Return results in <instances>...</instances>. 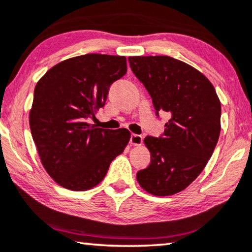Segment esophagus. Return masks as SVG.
<instances>
[{"label":"esophagus","instance_id":"1","mask_svg":"<svg viewBox=\"0 0 252 252\" xmlns=\"http://www.w3.org/2000/svg\"><path fill=\"white\" fill-rule=\"evenodd\" d=\"M142 142H143V137L141 135L131 134V136H130V143L132 145H139L142 144Z\"/></svg>","mask_w":252,"mask_h":252}]
</instances>
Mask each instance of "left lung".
Wrapping results in <instances>:
<instances>
[{"label": "left lung", "instance_id": "left-lung-1", "mask_svg": "<svg viewBox=\"0 0 252 252\" xmlns=\"http://www.w3.org/2000/svg\"><path fill=\"white\" fill-rule=\"evenodd\" d=\"M130 68L153 99L156 116L170 120L159 137L147 136L151 162L136 175L145 191L169 196L201 174L220 132V102L213 84L191 65L169 56H134Z\"/></svg>", "mask_w": 252, "mask_h": 252}]
</instances>
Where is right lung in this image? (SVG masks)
I'll return each instance as SVG.
<instances>
[{
  "mask_svg": "<svg viewBox=\"0 0 252 252\" xmlns=\"http://www.w3.org/2000/svg\"><path fill=\"white\" fill-rule=\"evenodd\" d=\"M126 72L124 56L87 54L53 66L36 84L32 136L44 169L63 188L84 191L97 186L128 144L129 130L88 123Z\"/></svg>",
  "mask_w": 252,
  "mask_h": 252,
  "instance_id": "right-lung-1",
  "label": "right lung"
}]
</instances>
